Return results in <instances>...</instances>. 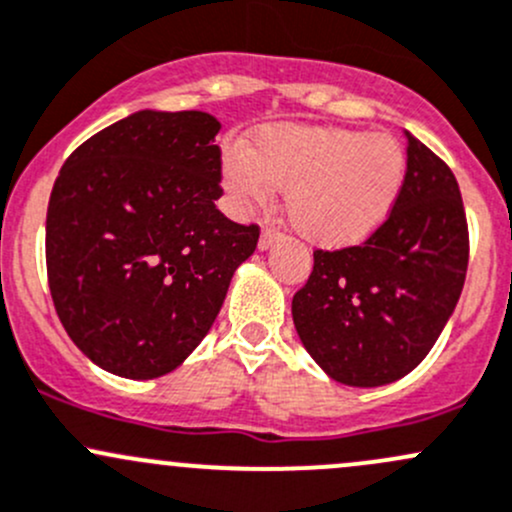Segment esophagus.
<instances>
[{"label": "esophagus", "instance_id": "1", "mask_svg": "<svg viewBox=\"0 0 512 512\" xmlns=\"http://www.w3.org/2000/svg\"><path fill=\"white\" fill-rule=\"evenodd\" d=\"M277 230L274 228H270V225H265V230H262V235H260V242H257V245H260V250L265 252V250H270V247L274 245V242H277Z\"/></svg>", "mask_w": 512, "mask_h": 512}]
</instances>
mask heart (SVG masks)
I'll return each mask as SVG.
<instances>
[{
    "label": "heart",
    "instance_id": "heart-1",
    "mask_svg": "<svg viewBox=\"0 0 512 512\" xmlns=\"http://www.w3.org/2000/svg\"><path fill=\"white\" fill-rule=\"evenodd\" d=\"M405 179V147L385 132L270 125L252 137L250 152L223 154V186L235 206H265L279 188L289 223L321 250H346L378 233Z\"/></svg>",
    "mask_w": 512,
    "mask_h": 512
}]
</instances>
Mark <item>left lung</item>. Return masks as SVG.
Wrapping results in <instances>:
<instances>
[{
    "label": "left lung",
    "instance_id": "obj_1",
    "mask_svg": "<svg viewBox=\"0 0 512 512\" xmlns=\"http://www.w3.org/2000/svg\"><path fill=\"white\" fill-rule=\"evenodd\" d=\"M407 134V179L383 228L363 245L316 250L292 316L328 378L378 387L417 368L456 309L469 225L449 166Z\"/></svg>",
    "mask_w": 512,
    "mask_h": 512
}]
</instances>
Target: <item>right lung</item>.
Masks as SVG:
<instances>
[{"label":"right lung","mask_w":512,"mask_h":512,"mask_svg":"<svg viewBox=\"0 0 512 512\" xmlns=\"http://www.w3.org/2000/svg\"><path fill=\"white\" fill-rule=\"evenodd\" d=\"M220 122L139 110L66 159L46 213L53 306L71 341L120 378L171 373L211 331L260 228L215 208Z\"/></svg>","instance_id":"right-lung-1"}]
</instances>
